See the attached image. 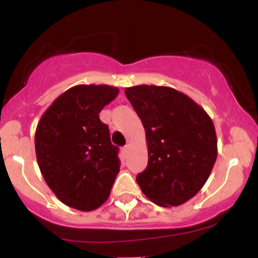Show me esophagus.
Segmentation results:
<instances>
[{"instance_id": "1", "label": "esophagus", "mask_w": 258, "mask_h": 258, "mask_svg": "<svg viewBox=\"0 0 258 258\" xmlns=\"http://www.w3.org/2000/svg\"><path fill=\"white\" fill-rule=\"evenodd\" d=\"M128 152H130V146H128V144H126V146L122 148V153L125 154V155H127V154H128Z\"/></svg>"}]
</instances>
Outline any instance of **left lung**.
Wrapping results in <instances>:
<instances>
[{"label": "left lung", "instance_id": "obj_1", "mask_svg": "<svg viewBox=\"0 0 258 258\" xmlns=\"http://www.w3.org/2000/svg\"><path fill=\"white\" fill-rule=\"evenodd\" d=\"M125 94L146 130L148 166L136 178L138 185L156 205H182L199 193L217 159L211 117L166 86H133Z\"/></svg>", "mask_w": 258, "mask_h": 258}]
</instances>
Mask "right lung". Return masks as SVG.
Returning <instances> with one entry per match:
<instances>
[{"label":"right lung","mask_w":258,"mask_h":258,"mask_svg":"<svg viewBox=\"0 0 258 258\" xmlns=\"http://www.w3.org/2000/svg\"><path fill=\"white\" fill-rule=\"evenodd\" d=\"M119 94L109 85H78L61 93L35 132L38 167L61 203L93 211L108 200L120 171L119 148L99 112Z\"/></svg>","instance_id":"add662e5"}]
</instances>
